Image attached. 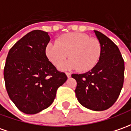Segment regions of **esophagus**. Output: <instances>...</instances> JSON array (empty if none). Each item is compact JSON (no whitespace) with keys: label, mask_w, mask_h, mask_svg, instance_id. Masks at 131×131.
<instances>
[{"label":"esophagus","mask_w":131,"mask_h":131,"mask_svg":"<svg viewBox=\"0 0 131 131\" xmlns=\"http://www.w3.org/2000/svg\"><path fill=\"white\" fill-rule=\"evenodd\" d=\"M66 74H67V76L68 78H69V77H71V74L69 72H66Z\"/></svg>","instance_id":"esophagus-1"}]
</instances>
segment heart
Wrapping results in <instances>:
<instances>
[{"label":"heart","mask_w":131,"mask_h":131,"mask_svg":"<svg viewBox=\"0 0 131 131\" xmlns=\"http://www.w3.org/2000/svg\"><path fill=\"white\" fill-rule=\"evenodd\" d=\"M102 53L100 41L95 37L79 32L60 36L56 43L49 42L45 48V54L49 62L59 67L69 59L62 69H77L81 72H89L99 62Z\"/></svg>","instance_id":"obj_1"}]
</instances>
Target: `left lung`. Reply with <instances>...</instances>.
<instances>
[{"instance_id":"left-lung-1","label":"left lung","mask_w":131,"mask_h":131,"mask_svg":"<svg viewBox=\"0 0 131 131\" xmlns=\"http://www.w3.org/2000/svg\"><path fill=\"white\" fill-rule=\"evenodd\" d=\"M101 43L102 53L97 64L84 74H73L77 81L75 94L82 105L102 111L117 100L124 82V60L118 47L101 32L95 31Z\"/></svg>"}]
</instances>
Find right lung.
<instances>
[{
    "instance_id": "right-lung-1",
    "label": "right lung",
    "mask_w": 131,
    "mask_h": 131,
    "mask_svg": "<svg viewBox=\"0 0 131 131\" xmlns=\"http://www.w3.org/2000/svg\"><path fill=\"white\" fill-rule=\"evenodd\" d=\"M49 40L47 32L32 31L11 47L6 58V90L17 108L26 114H36L50 106L57 89L67 80L45 54Z\"/></svg>"
}]
</instances>
